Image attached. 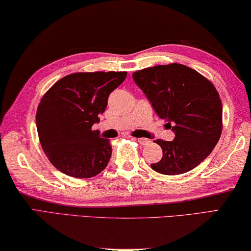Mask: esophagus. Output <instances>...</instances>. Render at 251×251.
<instances>
[{
    "label": "esophagus",
    "mask_w": 251,
    "mask_h": 251,
    "mask_svg": "<svg viewBox=\"0 0 251 251\" xmlns=\"http://www.w3.org/2000/svg\"><path fill=\"white\" fill-rule=\"evenodd\" d=\"M132 139H134V140H137L142 146H147V145H149V143H150L149 139H146V138H132Z\"/></svg>",
    "instance_id": "1"
}]
</instances>
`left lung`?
Here are the masks:
<instances>
[{
    "label": "left lung",
    "mask_w": 251,
    "mask_h": 251,
    "mask_svg": "<svg viewBox=\"0 0 251 251\" xmlns=\"http://www.w3.org/2000/svg\"><path fill=\"white\" fill-rule=\"evenodd\" d=\"M132 77L176 135L172 141H155L163 154L151 168L168 176L195 169L211 153L223 130V104L216 88L178 63L143 69Z\"/></svg>",
    "instance_id": "8db88e82"
}]
</instances>
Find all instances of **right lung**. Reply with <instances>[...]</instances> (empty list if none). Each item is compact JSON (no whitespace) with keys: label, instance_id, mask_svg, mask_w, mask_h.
<instances>
[{"label":"right lung","instance_id":"1","mask_svg":"<svg viewBox=\"0 0 251 251\" xmlns=\"http://www.w3.org/2000/svg\"><path fill=\"white\" fill-rule=\"evenodd\" d=\"M126 72L73 73L44 94L36 111V129L44 153L57 170L91 178L105 169L112 147L92 130L108 105L110 93Z\"/></svg>","mask_w":251,"mask_h":251}]
</instances>
